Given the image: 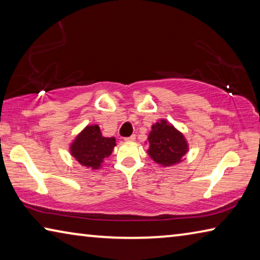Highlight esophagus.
Instances as JSON below:
<instances>
[{
	"instance_id": "obj_1",
	"label": "esophagus",
	"mask_w": 260,
	"mask_h": 260,
	"mask_svg": "<svg viewBox=\"0 0 260 260\" xmlns=\"http://www.w3.org/2000/svg\"><path fill=\"white\" fill-rule=\"evenodd\" d=\"M125 141H127V142H133V141H135V135L128 136V138L125 139Z\"/></svg>"
}]
</instances>
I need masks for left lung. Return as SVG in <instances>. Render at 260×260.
<instances>
[{
  "label": "left lung",
  "mask_w": 260,
  "mask_h": 260,
  "mask_svg": "<svg viewBox=\"0 0 260 260\" xmlns=\"http://www.w3.org/2000/svg\"><path fill=\"white\" fill-rule=\"evenodd\" d=\"M147 140L149 157L162 167L180 164L189 151V144L184 135L165 119H159L151 126Z\"/></svg>",
  "instance_id": "1"
}]
</instances>
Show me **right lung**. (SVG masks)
Returning <instances> with one entry per match:
<instances>
[{
  "mask_svg": "<svg viewBox=\"0 0 260 260\" xmlns=\"http://www.w3.org/2000/svg\"><path fill=\"white\" fill-rule=\"evenodd\" d=\"M116 139L102 135L99 125H87L70 144V153L81 166L100 170L116 147Z\"/></svg>",
  "mask_w": 260,
  "mask_h": 260,
  "instance_id": "right-lung-1",
  "label": "right lung"
}]
</instances>
